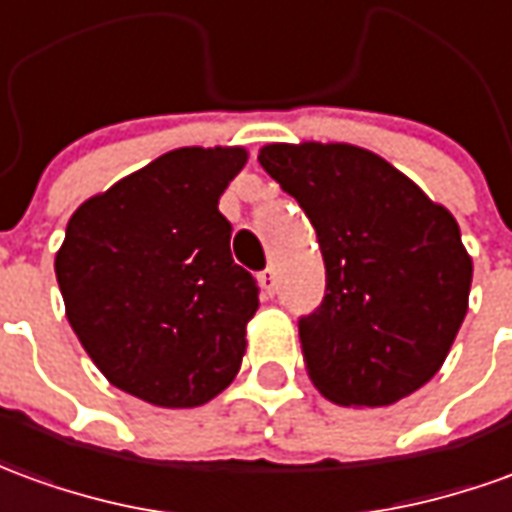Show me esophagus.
<instances>
[{
    "label": "esophagus",
    "instance_id": "obj_1",
    "mask_svg": "<svg viewBox=\"0 0 512 512\" xmlns=\"http://www.w3.org/2000/svg\"><path fill=\"white\" fill-rule=\"evenodd\" d=\"M257 282H260L263 293H266V296H271V293H274V288H277V277H274V268H271V266L263 268V271L257 274Z\"/></svg>",
    "mask_w": 512,
    "mask_h": 512
}]
</instances>
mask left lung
I'll use <instances>...</instances> for the list:
<instances>
[{"label":"left lung","mask_w":512,"mask_h":512,"mask_svg":"<svg viewBox=\"0 0 512 512\" xmlns=\"http://www.w3.org/2000/svg\"><path fill=\"white\" fill-rule=\"evenodd\" d=\"M257 160L305 210L327 268L321 305L299 318L310 380L343 407L418 391L468 310L471 257L452 213L360 146L271 144Z\"/></svg>","instance_id":"8db88e82"}]
</instances>
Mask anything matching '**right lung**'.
<instances>
[{"mask_svg":"<svg viewBox=\"0 0 512 512\" xmlns=\"http://www.w3.org/2000/svg\"><path fill=\"white\" fill-rule=\"evenodd\" d=\"M244 163L238 146L174 149L69 219L55 274L71 330L149 405H205L241 368L260 288L232 260L219 199Z\"/></svg>","mask_w":512,"mask_h":512,"instance_id":"obj_1","label":"right lung"}]
</instances>
